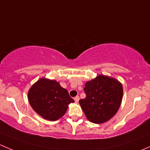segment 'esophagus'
I'll list each match as a JSON object with an SVG mask.
<instances>
[{
	"label": "esophagus",
	"instance_id": "1",
	"mask_svg": "<svg viewBox=\"0 0 150 150\" xmlns=\"http://www.w3.org/2000/svg\"><path fill=\"white\" fill-rule=\"evenodd\" d=\"M74 100H75V102H78L80 100V97L78 96H76L75 98H74Z\"/></svg>",
	"mask_w": 150,
	"mask_h": 150
}]
</instances>
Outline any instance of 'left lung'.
<instances>
[{"instance_id":"8db88e82","label":"left lung","mask_w":150,"mask_h":150,"mask_svg":"<svg viewBox=\"0 0 150 150\" xmlns=\"http://www.w3.org/2000/svg\"><path fill=\"white\" fill-rule=\"evenodd\" d=\"M83 90L86 96L79 103L89 121L103 123L116 114L123 93L118 81L100 75L86 83Z\"/></svg>"}]
</instances>
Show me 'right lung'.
<instances>
[{
  "instance_id": "add662e5",
  "label": "right lung",
  "mask_w": 150,
  "mask_h": 150,
  "mask_svg": "<svg viewBox=\"0 0 150 150\" xmlns=\"http://www.w3.org/2000/svg\"><path fill=\"white\" fill-rule=\"evenodd\" d=\"M28 99L33 110L43 118L54 121L62 117L68 104L74 102L65 88L56 81L41 78L29 90Z\"/></svg>"
}]
</instances>
